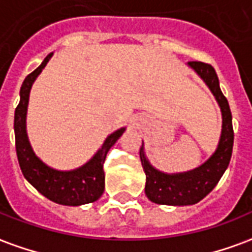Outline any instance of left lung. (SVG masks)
Wrapping results in <instances>:
<instances>
[{"label": "left lung", "mask_w": 252, "mask_h": 252, "mask_svg": "<svg viewBox=\"0 0 252 252\" xmlns=\"http://www.w3.org/2000/svg\"><path fill=\"white\" fill-rule=\"evenodd\" d=\"M190 67L209 88L222 114L221 136L210 158L196 168L179 173H167L154 167L146 157L144 144L139 150L140 161L146 173L144 193L150 201L160 205H193L209 194L217 185L231 159L234 143L233 118L227 99L220 88L218 76L210 64L189 62Z\"/></svg>", "instance_id": "8db88e82"}]
</instances>
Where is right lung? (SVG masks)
<instances>
[{"instance_id":"obj_1","label":"right lung","mask_w":252,"mask_h":252,"mask_svg":"<svg viewBox=\"0 0 252 252\" xmlns=\"http://www.w3.org/2000/svg\"><path fill=\"white\" fill-rule=\"evenodd\" d=\"M54 54L46 56L42 64L34 72H31L23 81L19 91V104L14 113L15 150L18 163L23 176L40 194L56 204L67 206H79L94 202L102 196L105 189L104 161L106 154L112 146L120 139L126 130L121 127L112 132L104 140L98 151L79 168L69 171H60L47 165L40 158L36 157L31 147L26 128L27 106L30 98L32 84L40 72L44 69Z\"/></svg>"}]
</instances>
